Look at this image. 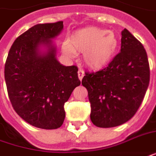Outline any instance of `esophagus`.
Returning a JSON list of instances; mask_svg holds the SVG:
<instances>
[{
    "instance_id": "34e87169",
    "label": "esophagus",
    "mask_w": 156,
    "mask_h": 156,
    "mask_svg": "<svg viewBox=\"0 0 156 156\" xmlns=\"http://www.w3.org/2000/svg\"><path fill=\"white\" fill-rule=\"evenodd\" d=\"M78 78H79V80L81 81L83 78V76H84V72L83 71L82 69H79L78 72Z\"/></svg>"
}]
</instances>
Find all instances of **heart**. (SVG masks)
<instances>
[{
  "mask_svg": "<svg viewBox=\"0 0 156 156\" xmlns=\"http://www.w3.org/2000/svg\"><path fill=\"white\" fill-rule=\"evenodd\" d=\"M118 45V38L113 31L90 26L70 35L62 45V52L69 58L83 54V61L87 67L99 71L114 59Z\"/></svg>",
  "mask_w": 156,
  "mask_h": 156,
  "instance_id": "1",
  "label": "heart"
}]
</instances>
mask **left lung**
Returning a JSON list of instances; mask_svg holds the SVG:
<instances>
[{"label": "left lung", "mask_w": 156, "mask_h": 156, "mask_svg": "<svg viewBox=\"0 0 156 156\" xmlns=\"http://www.w3.org/2000/svg\"><path fill=\"white\" fill-rule=\"evenodd\" d=\"M120 52L104 69L85 73L92 123L98 127L120 126L139 108L149 83V65L143 44L126 29L121 32Z\"/></svg>", "instance_id": "left-lung-1"}]
</instances>
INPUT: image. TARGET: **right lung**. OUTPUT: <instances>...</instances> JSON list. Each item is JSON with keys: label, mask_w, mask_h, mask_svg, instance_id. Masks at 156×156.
Returning a JSON list of instances; mask_svg holds the SVG:
<instances>
[{"label": "right lung", "mask_w": 156, "mask_h": 156, "mask_svg": "<svg viewBox=\"0 0 156 156\" xmlns=\"http://www.w3.org/2000/svg\"><path fill=\"white\" fill-rule=\"evenodd\" d=\"M62 30L63 21L32 26L16 38L5 64L12 108L25 121L41 129L62 126L65 102L81 83L76 66H65L56 59L51 39Z\"/></svg>", "instance_id": "1"}]
</instances>
